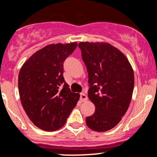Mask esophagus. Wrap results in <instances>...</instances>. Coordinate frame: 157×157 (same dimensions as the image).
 Wrapping results in <instances>:
<instances>
[{"label":"esophagus","mask_w":157,"mask_h":157,"mask_svg":"<svg viewBox=\"0 0 157 157\" xmlns=\"http://www.w3.org/2000/svg\"><path fill=\"white\" fill-rule=\"evenodd\" d=\"M80 99H81L82 101H86L87 99H88V98H87V95L84 93H81L80 94Z\"/></svg>","instance_id":"1"}]
</instances>
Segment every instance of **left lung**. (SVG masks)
<instances>
[{
    "label": "left lung",
    "mask_w": 157,
    "mask_h": 157,
    "mask_svg": "<svg viewBox=\"0 0 157 157\" xmlns=\"http://www.w3.org/2000/svg\"><path fill=\"white\" fill-rule=\"evenodd\" d=\"M78 47L88 72V97L95 106L86 123L93 131H108L120 123L129 106L133 69L126 56L108 43L80 42Z\"/></svg>",
    "instance_id": "8db88e82"
}]
</instances>
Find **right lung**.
Returning a JSON list of instances; mask_svg holds the SVG:
<instances>
[{
    "instance_id": "add662e5",
    "label": "right lung",
    "mask_w": 157,
    "mask_h": 157,
    "mask_svg": "<svg viewBox=\"0 0 157 157\" xmlns=\"http://www.w3.org/2000/svg\"><path fill=\"white\" fill-rule=\"evenodd\" d=\"M77 43L49 44L34 52L21 67L19 96L31 121L52 132L65 125L80 94L71 92L63 77V63Z\"/></svg>"
}]
</instances>
